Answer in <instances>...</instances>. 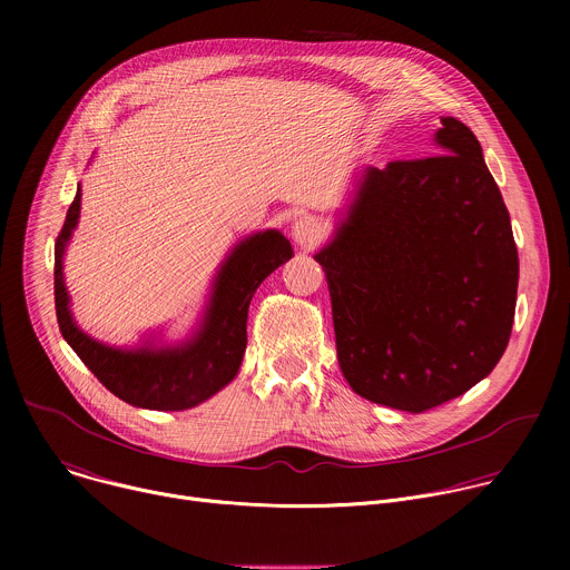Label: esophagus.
Instances as JSON below:
<instances>
[{
  "label": "esophagus",
  "mask_w": 570,
  "mask_h": 570,
  "mask_svg": "<svg viewBox=\"0 0 570 570\" xmlns=\"http://www.w3.org/2000/svg\"><path fill=\"white\" fill-rule=\"evenodd\" d=\"M291 236L295 238V243H299L302 248H313L315 243L322 240L324 227L315 216L304 214V216L295 218V223L291 225Z\"/></svg>",
  "instance_id": "1"
}]
</instances>
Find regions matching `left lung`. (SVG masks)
I'll return each instance as SVG.
<instances>
[{
	"label": "left lung",
	"mask_w": 570,
	"mask_h": 570,
	"mask_svg": "<svg viewBox=\"0 0 570 570\" xmlns=\"http://www.w3.org/2000/svg\"><path fill=\"white\" fill-rule=\"evenodd\" d=\"M438 155L367 169L315 262L327 275L336 352L352 390L424 413L501 361L514 322L519 253L475 135L444 117Z\"/></svg>",
	"instance_id": "left-lung-1"
}]
</instances>
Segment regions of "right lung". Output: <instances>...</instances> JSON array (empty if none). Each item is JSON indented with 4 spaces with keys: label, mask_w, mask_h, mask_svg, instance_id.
I'll use <instances>...</instances> for the list:
<instances>
[{
    "label": "right lung",
    "mask_w": 570,
    "mask_h": 570,
    "mask_svg": "<svg viewBox=\"0 0 570 570\" xmlns=\"http://www.w3.org/2000/svg\"><path fill=\"white\" fill-rule=\"evenodd\" d=\"M80 189L67 209L53 246V295L62 338L88 370L121 401L150 411H185L227 385L243 361L248 306L259 284L293 257L291 243L277 229L259 232L234 248L216 277L214 297L198 336L180 350L106 347L80 332L67 306L62 253L78 223Z\"/></svg>",
    "instance_id": "1"
}]
</instances>
